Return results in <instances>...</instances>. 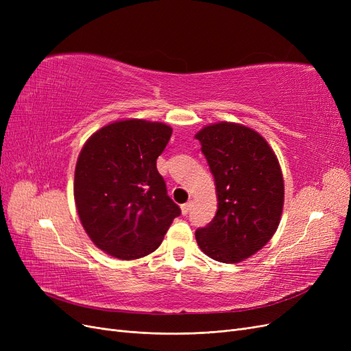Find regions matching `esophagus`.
<instances>
[{"mask_svg": "<svg viewBox=\"0 0 351 351\" xmlns=\"http://www.w3.org/2000/svg\"><path fill=\"white\" fill-rule=\"evenodd\" d=\"M192 202H187V204H184V205H182V214L183 215H187L189 212H190V209H192Z\"/></svg>", "mask_w": 351, "mask_h": 351, "instance_id": "esophagus-1", "label": "esophagus"}]
</instances>
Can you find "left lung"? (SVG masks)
Listing matches in <instances>:
<instances>
[{"instance_id": "obj_1", "label": "left lung", "mask_w": 351, "mask_h": 351, "mask_svg": "<svg viewBox=\"0 0 351 351\" xmlns=\"http://www.w3.org/2000/svg\"><path fill=\"white\" fill-rule=\"evenodd\" d=\"M215 178L218 210L196 231L200 250L224 263L259 252L277 231L284 206V178L269 143L250 127L219 121L196 134Z\"/></svg>"}]
</instances>
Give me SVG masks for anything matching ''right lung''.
I'll use <instances>...</instances> for the list:
<instances>
[{
  "label": "right lung",
  "instance_id": "add662e5",
  "mask_svg": "<svg viewBox=\"0 0 351 351\" xmlns=\"http://www.w3.org/2000/svg\"><path fill=\"white\" fill-rule=\"evenodd\" d=\"M173 129L165 123L127 119L95 132L74 171V202L84 231L111 256L132 261L155 252L178 205L156 169Z\"/></svg>",
  "mask_w": 351,
  "mask_h": 351
}]
</instances>
